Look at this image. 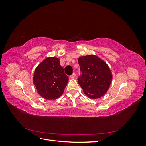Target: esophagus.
Segmentation results:
<instances>
[{"instance_id": "1", "label": "esophagus", "mask_w": 146, "mask_h": 146, "mask_svg": "<svg viewBox=\"0 0 146 146\" xmlns=\"http://www.w3.org/2000/svg\"><path fill=\"white\" fill-rule=\"evenodd\" d=\"M75 77H76V74H75L74 72L71 75V76H70V78H75Z\"/></svg>"}]
</instances>
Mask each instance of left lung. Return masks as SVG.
Wrapping results in <instances>:
<instances>
[{
  "label": "left lung",
  "mask_w": 146,
  "mask_h": 146,
  "mask_svg": "<svg viewBox=\"0 0 146 146\" xmlns=\"http://www.w3.org/2000/svg\"><path fill=\"white\" fill-rule=\"evenodd\" d=\"M78 62L82 74L78 82L88 98L96 99L105 95L111 83L113 75L104 61L94 55L79 57Z\"/></svg>",
  "instance_id": "left-lung-1"
}]
</instances>
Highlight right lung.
Returning <instances> with one entry per match:
<instances>
[{"label": "right lung", "instance_id": "add662e5", "mask_svg": "<svg viewBox=\"0 0 146 146\" xmlns=\"http://www.w3.org/2000/svg\"><path fill=\"white\" fill-rule=\"evenodd\" d=\"M69 77L60 65V59L48 57L35 69L33 84L38 93L46 99L55 100L63 94Z\"/></svg>", "mask_w": 146, "mask_h": 146}]
</instances>
